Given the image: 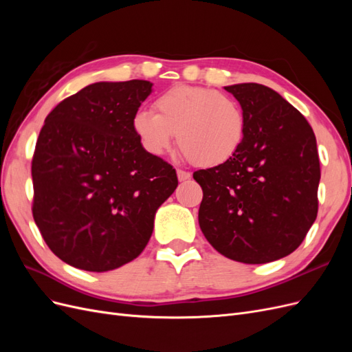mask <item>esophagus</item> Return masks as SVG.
Segmentation results:
<instances>
[{"label":"esophagus","instance_id":"1","mask_svg":"<svg viewBox=\"0 0 352 352\" xmlns=\"http://www.w3.org/2000/svg\"><path fill=\"white\" fill-rule=\"evenodd\" d=\"M177 179L180 180V182H185V180L190 179V173L185 172V170H177Z\"/></svg>","mask_w":352,"mask_h":352}]
</instances>
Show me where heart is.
Instances as JSON below:
<instances>
[{
    "mask_svg": "<svg viewBox=\"0 0 352 352\" xmlns=\"http://www.w3.org/2000/svg\"><path fill=\"white\" fill-rule=\"evenodd\" d=\"M155 113L141 110L132 119L133 132L153 155H163L173 144L190 162L214 167L235 155L245 136V116L239 102L226 94L180 85L163 92Z\"/></svg>",
    "mask_w": 352,
    "mask_h": 352,
    "instance_id": "1",
    "label": "heart"
}]
</instances>
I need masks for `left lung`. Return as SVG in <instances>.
Returning <instances> with one entry per match:
<instances>
[{
    "instance_id": "obj_1",
    "label": "left lung",
    "mask_w": 352,
    "mask_h": 352,
    "mask_svg": "<svg viewBox=\"0 0 352 352\" xmlns=\"http://www.w3.org/2000/svg\"><path fill=\"white\" fill-rule=\"evenodd\" d=\"M245 116L229 162L198 170L199 228L225 257L264 264L294 252L317 217L320 182L316 136L305 117L260 83L225 87Z\"/></svg>"
}]
</instances>
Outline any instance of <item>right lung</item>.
I'll return each instance as SVG.
<instances>
[{
	"label": "right lung",
	"instance_id": "add662e5",
	"mask_svg": "<svg viewBox=\"0 0 352 352\" xmlns=\"http://www.w3.org/2000/svg\"><path fill=\"white\" fill-rule=\"evenodd\" d=\"M151 92L148 80L92 83L42 126L32 212L50 250L73 267L102 273L135 260L175 192L176 170L145 151L132 127Z\"/></svg>",
	"mask_w": 352,
	"mask_h": 352
}]
</instances>
